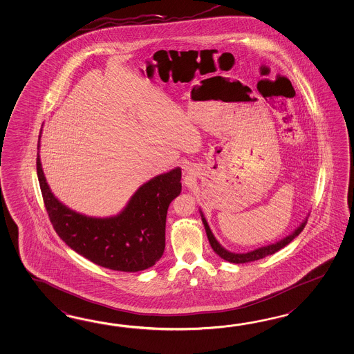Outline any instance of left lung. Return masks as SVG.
<instances>
[{
	"mask_svg": "<svg viewBox=\"0 0 354 354\" xmlns=\"http://www.w3.org/2000/svg\"><path fill=\"white\" fill-rule=\"evenodd\" d=\"M202 221H203L205 232H207V237H208V240H209V244L212 246L213 252H216L217 255H220L222 259L227 260L230 263H235V264H243V263H249V261H254V260L263 259V258H266L268 255L274 254V252H278V250L283 249L286 245L290 244L296 236H299V234H301V231L305 228V225H306V221H305L292 235L287 236L286 239H283V240H281V241L277 243V244L264 246V248H260V249H257V250H254V252H246V254H234V252L225 250V249L217 243V240L214 239L212 231H211V228L208 226V223H207V221H205V217H203V214H202Z\"/></svg>",
	"mask_w": 354,
	"mask_h": 354,
	"instance_id": "8db88e82",
	"label": "left lung"
}]
</instances>
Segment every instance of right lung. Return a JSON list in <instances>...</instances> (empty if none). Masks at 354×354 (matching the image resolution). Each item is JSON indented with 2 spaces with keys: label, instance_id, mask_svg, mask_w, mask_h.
I'll use <instances>...</instances> for the list:
<instances>
[{
  "label": "right lung",
  "instance_id": "add662e5",
  "mask_svg": "<svg viewBox=\"0 0 354 354\" xmlns=\"http://www.w3.org/2000/svg\"><path fill=\"white\" fill-rule=\"evenodd\" d=\"M37 174L50 223L72 250L119 272L145 270L162 257L167 208L181 192L179 167L143 184L126 209L110 218L86 217L63 205L48 187L39 153Z\"/></svg>",
  "mask_w": 354,
  "mask_h": 354
}]
</instances>
